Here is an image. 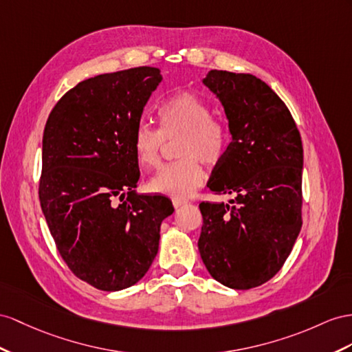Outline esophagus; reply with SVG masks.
<instances>
[{
	"label": "esophagus",
	"mask_w": 352,
	"mask_h": 352,
	"mask_svg": "<svg viewBox=\"0 0 352 352\" xmlns=\"http://www.w3.org/2000/svg\"><path fill=\"white\" fill-rule=\"evenodd\" d=\"M187 204V201L186 199H183V197H173V205H174V208H179V206L182 205H186Z\"/></svg>",
	"instance_id": "esophagus-1"
}]
</instances>
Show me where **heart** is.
I'll return each mask as SVG.
<instances>
[{
	"instance_id": "heart-1",
	"label": "heart",
	"mask_w": 352,
	"mask_h": 352,
	"mask_svg": "<svg viewBox=\"0 0 352 352\" xmlns=\"http://www.w3.org/2000/svg\"><path fill=\"white\" fill-rule=\"evenodd\" d=\"M159 129L140 122L132 135V150L141 169L159 168L166 141H177L179 160L162 168L150 179L151 192L186 197L205 178L202 162L217 165L226 156L230 132L228 124L212 116L208 102L192 92L166 98L157 108Z\"/></svg>"
}]
</instances>
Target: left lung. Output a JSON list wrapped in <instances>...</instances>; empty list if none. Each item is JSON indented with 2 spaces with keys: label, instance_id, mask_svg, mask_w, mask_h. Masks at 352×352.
<instances>
[{
  "label": "left lung",
  "instance_id": "8db88e82",
  "mask_svg": "<svg viewBox=\"0 0 352 352\" xmlns=\"http://www.w3.org/2000/svg\"><path fill=\"white\" fill-rule=\"evenodd\" d=\"M204 83L221 101L232 133L208 187L235 197L199 205L197 247L214 279L248 290L276 275L302 228L300 132L283 99L256 76L211 69Z\"/></svg>",
  "mask_w": 352,
  "mask_h": 352
}]
</instances>
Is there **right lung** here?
<instances>
[{"label":"right lung","mask_w":352,"mask_h":352,"mask_svg":"<svg viewBox=\"0 0 352 352\" xmlns=\"http://www.w3.org/2000/svg\"><path fill=\"white\" fill-rule=\"evenodd\" d=\"M160 80L153 67L87 78L59 99L44 128L41 210L71 272L98 290H123L146 275L160 224L174 212L165 196L133 193L132 135Z\"/></svg>","instance_id":"add662e5"}]
</instances>
